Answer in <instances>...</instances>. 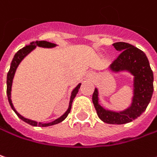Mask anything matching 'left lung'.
Instances as JSON below:
<instances>
[{"mask_svg": "<svg viewBox=\"0 0 157 157\" xmlns=\"http://www.w3.org/2000/svg\"><path fill=\"white\" fill-rule=\"evenodd\" d=\"M113 45L121 53L108 67V71L113 73L126 72L132 76L130 104L121 111L106 109L99 103L97 87L95 88L92 101L101 121L109 124H124L140 117L146 111L154 91V75L147 55L139 48L124 42L114 43Z\"/></svg>", "mask_w": 157, "mask_h": 157, "instance_id": "obj_1", "label": "left lung"}]
</instances>
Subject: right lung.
<instances>
[{
    "mask_svg": "<svg viewBox=\"0 0 157 157\" xmlns=\"http://www.w3.org/2000/svg\"><path fill=\"white\" fill-rule=\"evenodd\" d=\"M36 46L38 47H43V48H54L57 46V44H52L50 42H47V41H35V42H32L30 43L28 45H26L25 47H23L22 49L17 52V53L14 55V58L12 60V62L10 63V71L7 74V95H8V100H9V103H10V105L11 107V109L15 112V113L17 114L19 119H21L23 121L27 122L28 124L32 125V126H38V127H48V126H52V125H55V124H58L60 122L63 121L68 114L70 113L71 112V105H72V102L75 98V96L77 95L78 92V89L81 86V83L78 85L72 91H71V98H70V103H69V107L67 109V111L62 114L61 117L57 118L56 120L48 122V123H44V122H37L36 121H33V120H30L28 118L23 117L21 114H19L17 112V110L15 109V107L12 104V100H11V88H12V83H13V78H14V76H15V73L17 71L18 65L20 64V62H22L28 54L33 52L36 48Z\"/></svg>",
    "mask_w": 157,
    "mask_h": 157,
    "instance_id": "right-lung-1",
    "label": "right lung"
}]
</instances>
